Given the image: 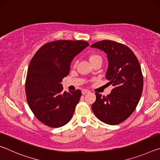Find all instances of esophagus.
<instances>
[{
	"instance_id": "esophagus-1",
	"label": "esophagus",
	"mask_w": 160,
	"mask_h": 160,
	"mask_svg": "<svg viewBox=\"0 0 160 160\" xmlns=\"http://www.w3.org/2000/svg\"><path fill=\"white\" fill-rule=\"evenodd\" d=\"M88 92H90V91H89L88 90H86V89H83V90H82V94H85Z\"/></svg>"
}]
</instances>
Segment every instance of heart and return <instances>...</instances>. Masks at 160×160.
Listing matches in <instances>:
<instances>
[{"label": "heart", "mask_w": 160, "mask_h": 160, "mask_svg": "<svg viewBox=\"0 0 160 160\" xmlns=\"http://www.w3.org/2000/svg\"><path fill=\"white\" fill-rule=\"evenodd\" d=\"M101 58V57H100V56H98V55H92L90 56V60L91 61L94 60V59H97V58Z\"/></svg>", "instance_id": "obj_1"}]
</instances>
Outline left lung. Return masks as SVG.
<instances>
[{"instance_id":"8db88e82","label":"left lung","mask_w":160,"mask_h":160,"mask_svg":"<svg viewBox=\"0 0 160 160\" xmlns=\"http://www.w3.org/2000/svg\"><path fill=\"white\" fill-rule=\"evenodd\" d=\"M107 53L109 66L106 78L113 89L107 96L96 92L92 109L100 121L117 125L134 112L142 95L143 77L139 61L134 53L120 43L103 40L91 45Z\"/></svg>"}]
</instances>
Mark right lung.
<instances>
[{
	"instance_id": "1",
	"label": "right lung",
	"mask_w": 160,
	"mask_h": 160,
	"mask_svg": "<svg viewBox=\"0 0 160 160\" xmlns=\"http://www.w3.org/2000/svg\"><path fill=\"white\" fill-rule=\"evenodd\" d=\"M90 45L85 41L58 40L43 45L29 63L25 82L29 107L45 125L58 128L68 123L81 91L63 92L61 83L75 56Z\"/></svg>"
}]
</instances>
